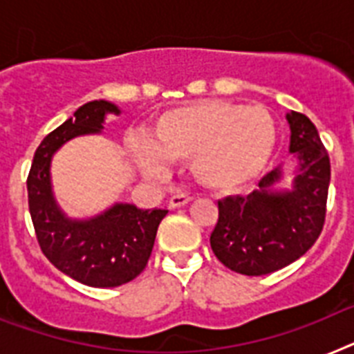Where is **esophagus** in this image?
<instances>
[{"instance_id":"obj_1","label":"esophagus","mask_w":354,"mask_h":354,"mask_svg":"<svg viewBox=\"0 0 354 354\" xmlns=\"http://www.w3.org/2000/svg\"><path fill=\"white\" fill-rule=\"evenodd\" d=\"M189 201H192V197H189V195L177 194V195H174V197L170 198V203H168V206H170V209L180 208V206H186V204H188Z\"/></svg>"}]
</instances>
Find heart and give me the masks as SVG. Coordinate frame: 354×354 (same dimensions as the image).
<instances>
[{
    "label": "heart",
    "mask_w": 354,
    "mask_h": 354,
    "mask_svg": "<svg viewBox=\"0 0 354 354\" xmlns=\"http://www.w3.org/2000/svg\"><path fill=\"white\" fill-rule=\"evenodd\" d=\"M275 119L264 106L197 101L160 115L151 141L137 137L130 156L148 177H160L168 160L189 159L197 183L236 192L255 180L275 150Z\"/></svg>",
    "instance_id": "b5f03b06"
}]
</instances>
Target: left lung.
<instances>
[{
	"label": "left lung",
	"mask_w": 354,
	"mask_h": 354,
	"mask_svg": "<svg viewBox=\"0 0 354 354\" xmlns=\"http://www.w3.org/2000/svg\"><path fill=\"white\" fill-rule=\"evenodd\" d=\"M289 153L293 156L291 188L282 166L264 175L250 195L218 201V221L209 244L218 261L248 277L279 271L317 242L326 218L331 165L317 128L304 113H286Z\"/></svg>",
	"instance_id": "8db88e82"
}]
</instances>
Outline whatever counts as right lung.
Masks as SVG:
<instances>
[{"label": "right lung", "instance_id": "right-lung-1", "mask_svg": "<svg viewBox=\"0 0 354 354\" xmlns=\"http://www.w3.org/2000/svg\"><path fill=\"white\" fill-rule=\"evenodd\" d=\"M108 113L119 115L121 108L104 99L79 106L74 118L41 141L26 179L28 209L41 251L61 273L92 288H118L136 279L148 264L157 227L168 213L115 203L99 215L74 218L57 204L52 157L74 137L101 133Z\"/></svg>", "mask_w": 354, "mask_h": 354}]
</instances>
